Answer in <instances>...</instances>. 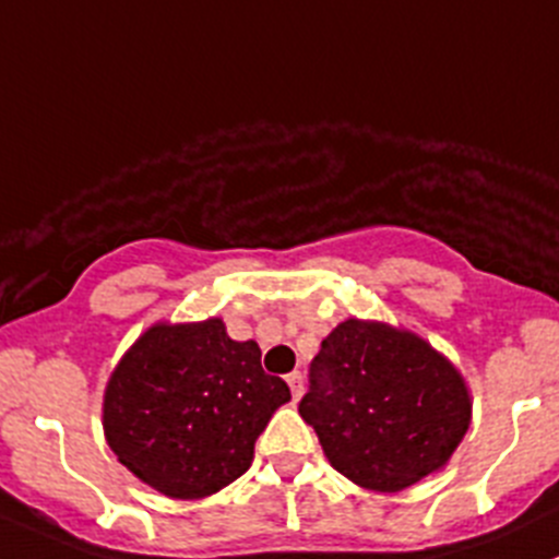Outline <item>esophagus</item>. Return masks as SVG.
I'll return each mask as SVG.
<instances>
[{
	"instance_id": "1",
	"label": "esophagus",
	"mask_w": 559,
	"mask_h": 559,
	"mask_svg": "<svg viewBox=\"0 0 559 559\" xmlns=\"http://www.w3.org/2000/svg\"><path fill=\"white\" fill-rule=\"evenodd\" d=\"M286 384H289V389H292V397L295 400H300L302 397V373H289L286 376Z\"/></svg>"
}]
</instances>
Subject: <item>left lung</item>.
Here are the masks:
<instances>
[{"instance_id":"left-lung-1","label":"left lung","mask_w":559,"mask_h":559,"mask_svg":"<svg viewBox=\"0 0 559 559\" xmlns=\"http://www.w3.org/2000/svg\"><path fill=\"white\" fill-rule=\"evenodd\" d=\"M300 416L337 473L400 492L447 465L471 427V392L425 337L346 319L321 341Z\"/></svg>"}]
</instances>
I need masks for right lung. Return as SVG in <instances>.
<instances>
[{"label":"right lung","mask_w":559,"mask_h":559,"mask_svg":"<svg viewBox=\"0 0 559 559\" xmlns=\"http://www.w3.org/2000/svg\"><path fill=\"white\" fill-rule=\"evenodd\" d=\"M286 381L262 370L253 341L222 319L148 326L105 386L107 447L156 492L197 500L251 467L253 443L289 403Z\"/></svg>","instance_id":"right-lung-1"}]
</instances>
